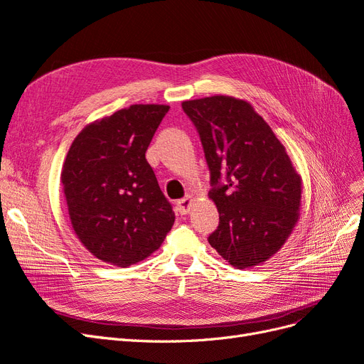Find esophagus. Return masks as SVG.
Returning a JSON list of instances; mask_svg holds the SVG:
<instances>
[{
	"label": "esophagus",
	"instance_id": "obj_1",
	"mask_svg": "<svg viewBox=\"0 0 364 364\" xmlns=\"http://www.w3.org/2000/svg\"><path fill=\"white\" fill-rule=\"evenodd\" d=\"M191 205H193V197L191 196L183 197V199H181L178 202V211H179V214H182V215L188 214L190 209H191Z\"/></svg>",
	"mask_w": 364,
	"mask_h": 364
}]
</instances>
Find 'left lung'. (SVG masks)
I'll use <instances>...</instances> for the list:
<instances>
[{"label":"left lung","mask_w":364,"mask_h":364,"mask_svg":"<svg viewBox=\"0 0 364 364\" xmlns=\"http://www.w3.org/2000/svg\"><path fill=\"white\" fill-rule=\"evenodd\" d=\"M200 136L220 215L211 245L230 266L253 267L277 253L299 218L302 181L253 107L214 95L182 103Z\"/></svg>","instance_id":"obj_1"}]
</instances>
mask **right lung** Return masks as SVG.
Returning <instances> with one entry per match:
<instances>
[{
	"label": "right lung",
	"mask_w": 364,
	"mask_h": 364,
	"mask_svg": "<svg viewBox=\"0 0 364 364\" xmlns=\"http://www.w3.org/2000/svg\"><path fill=\"white\" fill-rule=\"evenodd\" d=\"M170 106L132 105L87 124L73 141L62 185L74 232L94 257L127 267L159 249L174 223L146 159Z\"/></svg>",
	"instance_id": "obj_1"
}]
</instances>
